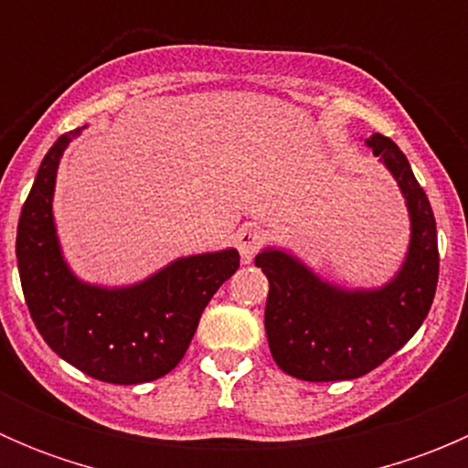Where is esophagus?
I'll return each instance as SVG.
<instances>
[{
	"label": "esophagus",
	"instance_id": "obj_1",
	"mask_svg": "<svg viewBox=\"0 0 468 468\" xmlns=\"http://www.w3.org/2000/svg\"><path fill=\"white\" fill-rule=\"evenodd\" d=\"M264 242V233L258 226H242L235 235V244H238V251L242 256V262H251L256 258V253L261 251Z\"/></svg>",
	"mask_w": 468,
	"mask_h": 468
}]
</instances>
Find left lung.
<instances>
[{"instance_id":"1","label":"left lung","mask_w":468,"mask_h":468,"mask_svg":"<svg viewBox=\"0 0 468 468\" xmlns=\"http://www.w3.org/2000/svg\"><path fill=\"white\" fill-rule=\"evenodd\" d=\"M391 172L410 212L403 267L376 290H344L281 249H264L256 264L269 281L264 330L285 374L299 380H353L394 356L428 317L439 278L437 226L431 201L403 151L389 138H367Z\"/></svg>"}]
</instances>
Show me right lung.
Returning <instances> with one entry per match:
<instances>
[{
  "mask_svg": "<svg viewBox=\"0 0 468 468\" xmlns=\"http://www.w3.org/2000/svg\"><path fill=\"white\" fill-rule=\"evenodd\" d=\"M79 133L60 135L47 151L22 206L16 253L25 301L42 339L79 371L112 385L155 380L186 356L207 301L238 271L239 253L178 258L129 287L79 281L51 212L60 155Z\"/></svg>",
  "mask_w": 468,
  "mask_h": 468,
  "instance_id": "obj_1",
  "label": "right lung"
}]
</instances>
